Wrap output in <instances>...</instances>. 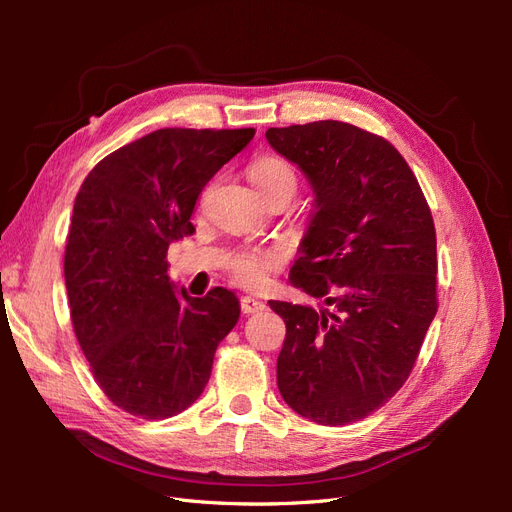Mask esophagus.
<instances>
[{
  "label": "esophagus",
  "mask_w": 512,
  "mask_h": 512,
  "mask_svg": "<svg viewBox=\"0 0 512 512\" xmlns=\"http://www.w3.org/2000/svg\"><path fill=\"white\" fill-rule=\"evenodd\" d=\"M241 309L243 314H258V312H265L267 303H262L260 299H254V297H241Z\"/></svg>",
  "instance_id": "obj_1"
}]
</instances>
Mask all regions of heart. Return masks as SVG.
Here are the masks:
<instances>
[{
    "instance_id": "b5f03b06",
    "label": "heart",
    "mask_w": 512,
    "mask_h": 512,
    "mask_svg": "<svg viewBox=\"0 0 512 512\" xmlns=\"http://www.w3.org/2000/svg\"><path fill=\"white\" fill-rule=\"evenodd\" d=\"M250 181L258 194H265L271 190H288L290 194L297 188V173L294 168L275 156L258 158L250 168ZM284 252L277 250V247H245V250L237 252L228 260L230 273L237 277L243 284H262L282 265Z\"/></svg>"
}]
</instances>
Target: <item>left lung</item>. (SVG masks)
<instances>
[{"mask_svg":"<svg viewBox=\"0 0 512 512\" xmlns=\"http://www.w3.org/2000/svg\"><path fill=\"white\" fill-rule=\"evenodd\" d=\"M265 136L312 188L290 282L324 301H269L286 322L277 386L309 421H361L408 380L438 312L431 211L406 160L376 134L327 119Z\"/></svg>","mask_w":512,"mask_h":512,"instance_id":"1","label":"left lung"}]
</instances>
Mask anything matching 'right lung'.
<instances>
[{
    "instance_id": "1",
    "label": "right lung",
    "mask_w": 512,
    "mask_h": 512,
    "mask_svg": "<svg viewBox=\"0 0 512 512\" xmlns=\"http://www.w3.org/2000/svg\"><path fill=\"white\" fill-rule=\"evenodd\" d=\"M254 134L156 130L98 162L76 194L64 256L72 327L104 395L134 416L190 408L239 320L235 292L177 290L166 252L192 235L198 194Z\"/></svg>"
}]
</instances>
